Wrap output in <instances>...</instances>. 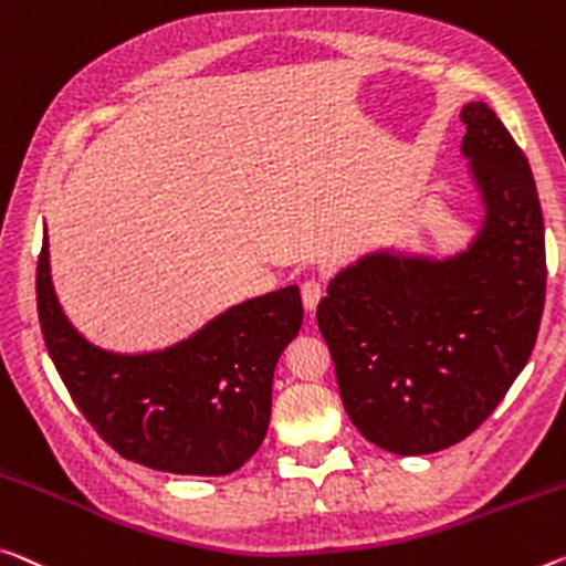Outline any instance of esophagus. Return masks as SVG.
I'll use <instances>...</instances> for the list:
<instances>
[{"instance_id": "1", "label": "esophagus", "mask_w": 566, "mask_h": 566, "mask_svg": "<svg viewBox=\"0 0 566 566\" xmlns=\"http://www.w3.org/2000/svg\"><path fill=\"white\" fill-rule=\"evenodd\" d=\"M300 292H302L304 310H310V312L317 310L322 294H325V290H322V282H317V280H304L302 286H300Z\"/></svg>"}]
</instances>
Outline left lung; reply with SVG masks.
Here are the masks:
<instances>
[{
	"label": "left lung",
	"instance_id": "obj_1",
	"mask_svg": "<svg viewBox=\"0 0 566 566\" xmlns=\"http://www.w3.org/2000/svg\"><path fill=\"white\" fill-rule=\"evenodd\" d=\"M461 120L479 201L465 247L443 256L367 251L332 276L317 307L349 420L398 455L471 436L524 370L542 322L544 219L532 168L486 103H465Z\"/></svg>",
	"mask_w": 566,
	"mask_h": 566
}]
</instances>
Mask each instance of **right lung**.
Segmentation results:
<instances>
[{"label":"right lung","instance_id":"add662e5","mask_svg":"<svg viewBox=\"0 0 566 566\" xmlns=\"http://www.w3.org/2000/svg\"><path fill=\"white\" fill-rule=\"evenodd\" d=\"M44 345L70 396L123 459L178 476H227L262 446L274 367L302 327L300 286L231 304L178 339L143 353L107 349L62 310L48 227L38 262Z\"/></svg>","mask_w":566,"mask_h":566}]
</instances>
